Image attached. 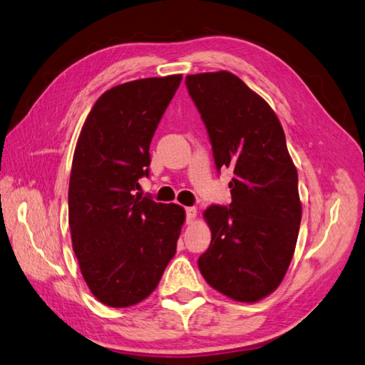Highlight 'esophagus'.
<instances>
[{
    "label": "esophagus",
    "mask_w": 365,
    "mask_h": 365,
    "mask_svg": "<svg viewBox=\"0 0 365 365\" xmlns=\"http://www.w3.org/2000/svg\"><path fill=\"white\" fill-rule=\"evenodd\" d=\"M196 217V208L195 207H185V222L192 224Z\"/></svg>",
    "instance_id": "esophagus-1"
}]
</instances>
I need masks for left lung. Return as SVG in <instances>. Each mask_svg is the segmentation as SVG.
I'll list each match as a JSON object with an SVG mask.
<instances>
[{
    "label": "left lung",
    "instance_id": "obj_1",
    "mask_svg": "<svg viewBox=\"0 0 365 365\" xmlns=\"http://www.w3.org/2000/svg\"><path fill=\"white\" fill-rule=\"evenodd\" d=\"M212 143L216 170L233 172L231 202L205 210L212 230L197 259L207 283L237 302H257L283 280L302 222L298 175L277 115L228 71L185 77Z\"/></svg>",
    "mask_w": 365,
    "mask_h": 365
}]
</instances>
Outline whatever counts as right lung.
I'll use <instances>...</instances> for the list:
<instances>
[{"label": "right lung", "mask_w": 365, "mask_h": 365, "mask_svg": "<svg viewBox=\"0 0 365 365\" xmlns=\"http://www.w3.org/2000/svg\"><path fill=\"white\" fill-rule=\"evenodd\" d=\"M182 76L149 77L106 91L77 141L68 189L73 250L98 302L128 307L149 297L176 252L184 208L135 193L149 146Z\"/></svg>", "instance_id": "obj_1"}]
</instances>
